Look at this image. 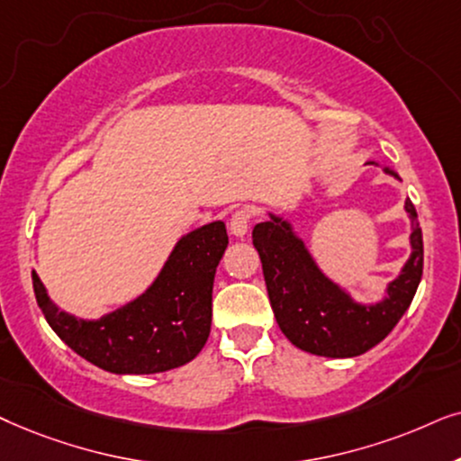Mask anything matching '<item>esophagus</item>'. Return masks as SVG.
Here are the masks:
<instances>
[{
	"label": "esophagus",
	"instance_id": "esophagus-1",
	"mask_svg": "<svg viewBox=\"0 0 461 461\" xmlns=\"http://www.w3.org/2000/svg\"><path fill=\"white\" fill-rule=\"evenodd\" d=\"M250 219H253V211H250V208H238V211L231 214V219H230V231H231V234H234L236 238L247 236Z\"/></svg>",
	"mask_w": 461,
	"mask_h": 461
}]
</instances>
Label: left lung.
Masks as SVG:
<instances>
[{
  "instance_id": "left-lung-1",
  "label": "left lung",
  "mask_w": 461,
  "mask_h": 461,
  "mask_svg": "<svg viewBox=\"0 0 461 461\" xmlns=\"http://www.w3.org/2000/svg\"><path fill=\"white\" fill-rule=\"evenodd\" d=\"M390 173V170H388ZM407 212L417 221L415 206ZM253 244L261 257L269 303L286 339L303 352L329 358H349L385 339L413 302L423 272L421 227L413 225L411 259L388 286L377 305H358L324 278L291 225L278 217L255 225Z\"/></svg>"
}]
</instances>
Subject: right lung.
Here are the masks:
<instances>
[{
	"label": "right lung",
	"mask_w": 461,
	"mask_h": 461,
	"mask_svg": "<svg viewBox=\"0 0 461 461\" xmlns=\"http://www.w3.org/2000/svg\"><path fill=\"white\" fill-rule=\"evenodd\" d=\"M227 242L223 221L181 238L147 293L101 321L60 312L33 272L35 299L54 333L101 369L118 375L176 369L200 354L211 333L212 282Z\"/></svg>",
	"instance_id": "1"
}]
</instances>
